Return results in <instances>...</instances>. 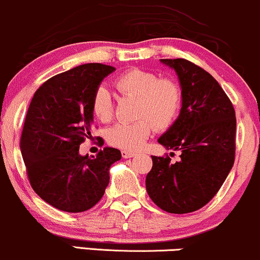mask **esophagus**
<instances>
[{
    "label": "esophagus",
    "instance_id": "34e87169",
    "mask_svg": "<svg viewBox=\"0 0 260 260\" xmlns=\"http://www.w3.org/2000/svg\"><path fill=\"white\" fill-rule=\"evenodd\" d=\"M121 155L123 158H131V157H134V156H136V152L127 151V150H122Z\"/></svg>",
    "mask_w": 260,
    "mask_h": 260
}]
</instances>
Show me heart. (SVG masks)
I'll use <instances>...</instances> for the list:
<instances>
[{
	"mask_svg": "<svg viewBox=\"0 0 260 260\" xmlns=\"http://www.w3.org/2000/svg\"><path fill=\"white\" fill-rule=\"evenodd\" d=\"M122 95L136 99L134 117L137 121L117 123L106 132V140L115 148L134 151L150 137L152 126L158 131L170 128L183 106V89L176 80L160 77L154 71L133 68L115 80ZM92 111L100 122H110L114 103L105 87L100 86L92 96Z\"/></svg>",
	"mask_w": 260,
	"mask_h": 260,
	"instance_id": "obj_1",
	"label": "heart"
}]
</instances>
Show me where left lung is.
I'll list each match as a JSON object with an SVG mask.
<instances>
[{"label": "left lung", "instance_id": "8db88e82", "mask_svg": "<svg viewBox=\"0 0 260 260\" xmlns=\"http://www.w3.org/2000/svg\"><path fill=\"white\" fill-rule=\"evenodd\" d=\"M161 61L178 74L183 106L158 143L181 155L177 162L168 155L151 156L146 191L168 213H191L214 198L233 168L235 109L217 80L199 65L183 58Z\"/></svg>", "mask_w": 260, "mask_h": 260}]
</instances>
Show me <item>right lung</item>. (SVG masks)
<instances>
[{"instance_id":"1","label":"right lung","mask_w":260,"mask_h":260,"mask_svg":"<svg viewBox=\"0 0 260 260\" xmlns=\"http://www.w3.org/2000/svg\"><path fill=\"white\" fill-rule=\"evenodd\" d=\"M114 70L100 62L80 65L47 80L30 103L20 138L27 179L60 211L80 213L96 205L109 184V168L121 158L114 148L92 157L79 154L90 137L93 93Z\"/></svg>"}]
</instances>
